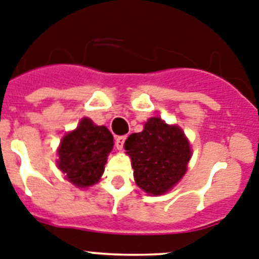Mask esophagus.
<instances>
[{"mask_svg":"<svg viewBox=\"0 0 259 259\" xmlns=\"http://www.w3.org/2000/svg\"><path fill=\"white\" fill-rule=\"evenodd\" d=\"M125 139H126V137H117L116 138V148H117L118 151H121L122 148H124V144H125Z\"/></svg>","mask_w":259,"mask_h":259,"instance_id":"1","label":"esophagus"}]
</instances>
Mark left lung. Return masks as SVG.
Here are the masks:
<instances>
[{"instance_id": "1", "label": "left lung", "mask_w": 259, "mask_h": 259, "mask_svg": "<svg viewBox=\"0 0 259 259\" xmlns=\"http://www.w3.org/2000/svg\"><path fill=\"white\" fill-rule=\"evenodd\" d=\"M125 150L137 186L153 196L166 193L181 181L192 153L183 130L160 117L148 118L143 132L130 135Z\"/></svg>"}]
</instances>
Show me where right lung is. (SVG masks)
I'll return each instance as SVG.
<instances>
[{"mask_svg": "<svg viewBox=\"0 0 259 259\" xmlns=\"http://www.w3.org/2000/svg\"><path fill=\"white\" fill-rule=\"evenodd\" d=\"M113 148V137L106 126H98L83 117L77 129L67 133L58 148V167L67 181L80 188L90 187L99 182L109 152Z\"/></svg>", "mask_w": 259, "mask_h": 259, "instance_id": "obj_1", "label": "right lung"}]
</instances>
